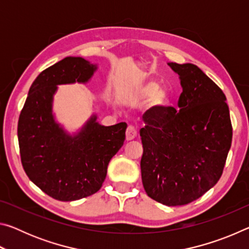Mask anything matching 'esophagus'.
<instances>
[{
  "instance_id": "34e87169",
  "label": "esophagus",
  "mask_w": 249,
  "mask_h": 249,
  "mask_svg": "<svg viewBox=\"0 0 249 249\" xmlns=\"http://www.w3.org/2000/svg\"><path fill=\"white\" fill-rule=\"evenodd\" d=\"M137 135V129L135 126L129 125L127 129H126V141H133Z\"/></svg>"
}]
</instances>
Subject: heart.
<instances>
[{"instance_id": "b5f03b06", "label": "heart", "mask_w": 249, "mask_h": 249, "mask_svg": "<svg viewBox=\"0 0 249 249\" xmlns=\"http://www.w3.org/2000/svg\"><path fill=\"white\" fill-rule=\"evenodd\" d=\"M138 98L148 99L151 98V105L155 107H160L167 102L168 93L165 89L159 88V84L155 81H148L137 92Z\"/></svg>"}]
</instances>
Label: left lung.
I'll return each instance as SVG.
<instances>
[{
  "mask_svg": "<svg viewBox=\"0 0 249 249\" xmlns=\"http://www.w3.org/2000/svg\"><path fill=\"white\" fill-rule=\"evenodd\" d=\"M179 74L178 107L151 109L141 129L142 181L168 206L199 199L220 180L233 129L226 96L199 67L169 62Z\"/></svg>",
  "mask_w": 249,
  "mask_h": 249,
  "instance_id": "left-lung-1",
  "label": "left lung"
}]
</instances>
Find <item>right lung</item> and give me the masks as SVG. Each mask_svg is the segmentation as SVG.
Segmentation results:
<instances>
[{"mask_svg":"<svg viewBox=\"0 0 249 249\" xmlns=\"http://www.w3.org/2000/svg\"><path fill=\"white\" fill-rule=\"evenodd\" d=\"M98 66L81 57H66L33 82L20 112L18 136L25 172L46 195L74 201L98 192L107 166L125 141L127 124L103 126L93 114L78 133L69 134L53 114L59 84L87 83Z\"/></svg>","mask_w":249,"mask_h":249,"instance_id":"1","label":"right lung"}]
</instances>
